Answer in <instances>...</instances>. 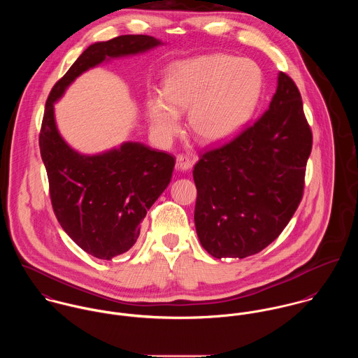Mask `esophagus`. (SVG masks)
I'll return each mask as SVG.
<instances>
[{
    "instance_id": "obj_1",
    "label": "esophagus",
    "mask_w": 358,
    "mask_h": 358,
    "mask_svg": "<svg viewBox=\"0 0 358 358\" xmlns=\"http://www.w3.org/2000/svg\"><path fill=\"white\" fill-rule=\"evenodd\" d=\"M193 166V159L186 154H179L176 157V168L180 171H187Z\"/></svg>"
}]
</instances>
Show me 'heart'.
Wrapping results in <instances>:
<instances>
[{
  "instance_id": "heart-1",
  "label": "heart",
  "mask_w": 358,
  "mask_h": 358,
  "mask_svg": "<svg viewBox=\"0 0 358 358\" xmlns=\"http://www.w3.org/2000/svg\"><path fill=\"white\" fill-rule=\"evenodd\" d=\"M164 98L148 101L154 132L169 139L179 131V114L189 110L197 139L217 143L231 138L251 118L262 94V73L248 59L205 55L173 63L164 78Z\"/></svg>"
}]
</instances>
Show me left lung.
I'll list each match as a JSON object with an SVG mask.
<instances>
[{"mask_svg":"<svg viewBox=\"0 0 358 358\" xmlns=\"http://www.w3.org/2000/svg\"><path fill=\"white\" fill-rule=\"evenodd\" d=\"M311 146L301 92L281 71L263 115L194 165V222L209 255H255L282 233L303 197Z\"/></svg>","mask_w":358,"mask_h":358,"instance_id":"left-lung-1","label":"left lung"}]
</instances>
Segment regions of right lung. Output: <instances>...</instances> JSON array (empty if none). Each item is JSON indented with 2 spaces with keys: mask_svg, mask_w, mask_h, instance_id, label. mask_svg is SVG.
Listing matches in <instances>:
<instances>
[{
  "mask_svg": "<svg viewBox=\"0 0 358 358\" xmlns=\"http://www.w3.org/2000/svg\"><path fill=\"white\" fill-rule=\"evenodd\" d=\"M159 44L150 36L128 34L88 47L53 85L45 103L38 142L55 216L81 250L103 260L127 252L136 243L142 220L171 182L175 157L131 142L98 155L77 153L56 129L53 102L76 77L106 57Z\"/></svg>",
  "mask_w": 358,
  "mask_h": 358,
  "instance_id": "right-lung-1",
  "label": "right lung"
}]
</instances>
